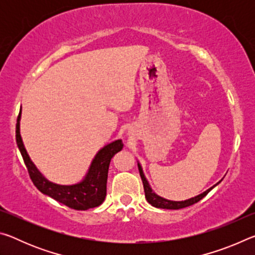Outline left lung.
I'll use <instances>...</instances> for the list:
<instances>
[{"label": "left lung", "mask_w": 255, "mask_h": 255, "mask_svg": "<svg viewBox=\"0 0 255 255\" xmlns=\"http://www.w3.org/2000/svg\"><path fill=\"white\" fill-rule=\"evenodd\" d=\"M138 164V170H139V174H140V178L141 181H143V185H144V191H145V198L146 200L148 201L149 205H152L153 207H156V208H162V209H181V208H185V207H189L193 204H196L199 200H201L202 198H204L207 193H208L210 190H213L216 185L219 184L222 182V180L217 182L216 184H214L213 187H210L209 189H207L205 192L200 193V195H198L196 197H192V198H189L187 200H182V201H174V200H169V199H165V198H163L161 196H158L157 193H155L153 191L152 187H150L147 179H146V176L144 174V171H143V167H141L140 163L137 162Z\"/></svg>", "instance_id": "left-lung-1"}]
</instances>
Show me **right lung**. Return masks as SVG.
I'll list each match as a JSON object with an SVG mask.
<instances>
[{"instance_id": "add662e5", "label": "right lung", "mask_w": 255, "mask_h": 255, "mask_svg": "<svg viewBox=\"0 0 255 255\" xmlns=\"http://www.w3.org/2000/svg\"><path fill=\"white\" fill-rule=\"evenodd\" d=\"M20 120L21 110L16 120V144L23 157L30 178L37 189L44 195L75 210H88L100 206L107 196V180L110 161L115 154L123 149V140H114L99 149L90 164L88 172L79 182L73 184H58L47 179L30 158L20 133Z\"/></svg>"}]
</instances>
